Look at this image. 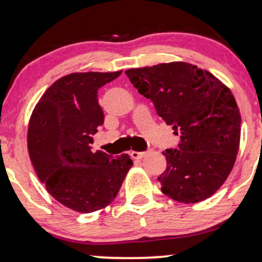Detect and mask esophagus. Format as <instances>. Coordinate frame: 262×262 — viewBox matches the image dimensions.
Listing matches in <instances>:
<instances>
[{
	"instance_id": "obj_1",
	"label": "esophagus",
	"mask_w": 262,
	"mask_h": 262,
	"mask_svg": "<svg viewBox=\"0 0 262 262\" xmlns=\"http://www.w3.org/2000/svg\"><path fill=\"white\" fill-rule=\"evenodd\" d=\"M130 156L133 159H135V160H139V159H143L144 156H145V152L144 151H132Z\"/></svg>"
}]
</instances>
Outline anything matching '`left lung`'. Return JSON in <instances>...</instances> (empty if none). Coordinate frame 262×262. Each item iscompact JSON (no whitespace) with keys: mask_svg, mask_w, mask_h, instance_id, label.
Segmentation results:
<instances>
[{"mask_svg":"<svg viewBox=\"0 0 262 262\" xmlns=\"http://www.w3.org/2000/svg\"><path fill=\"white\" fill-rule=\"evenodd\" d=\"M127 76L180 134L179 149L162 151V193L181 203L212 196L229 176L240 143L239 108L233 93L209 71L183 61L129 69Z\"/></svg>","mask_w":262,"mask_h":262,"instance_id":"left-lung-1","label":"left lung"}]
</instances>
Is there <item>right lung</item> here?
I'll return each instance as SVG.
<instances>
[{"label": "right lung", "mask_w": 262, "mask_h": 262, "mask_svg": "<svg viewBox=\"0 0 262 262\" xmlns=\"http://www.w3.org/2000/svg\"><path fill=\"white\" fill-rule=\"evenodd\" d=\"M116 73H74L43 93L29 119V158L47 191L80 213L107 207L116 198L133 161L128 154L93 152L92 135L103 124L97 101L100 87Z\"/></svg>", "instance_id": "right-lung-1"}]
</instances>
